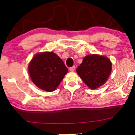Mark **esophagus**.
I'll list each match as a JSON object with an SVG mask.
<instances>
[{
	"label": "esophagus",
	"mask_w": 135,
	"mask_h": 135,
	"mask_svg": "<svg viewBox=\"0 0 135 135\" xmlns=\"http://www.w3.org/2000/svg\"><path fill=\"white\" fill-rule=\"evenodd\" d=\"M75 66H72V67L69 68L70 71H74V70H75Z\"/></svg>",
	"instance_id": "obj_1"
}]
</instances>
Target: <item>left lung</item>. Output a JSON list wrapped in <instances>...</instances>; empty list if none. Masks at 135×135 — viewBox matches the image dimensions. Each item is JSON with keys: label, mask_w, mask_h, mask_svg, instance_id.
Wrapping results in <instances>:
<instances>
[{"label": "left lung", "mask_w": 135, "mask_h": 135, "mask_svg": "<svg viewBox=\"0 0 135 135\" xmlns=\"http://www.w3.org/2000/svg\"><path fill=\"white\" fill-rule=\"evenodd\" d=\"M112 71V63L108 58L99 55H90L84 57L76 72L90 89L95 90L103 85Z\"/></svg>", "instance_id": "obj_1"}]
</instances>
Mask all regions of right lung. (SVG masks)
Here are the masks:
<instances>
[{
    "instance_id": "right-lung-1",
    "label": "right lung",
    "mask_w": 135,
    "mask_h": 135,
    "mask_svg": "<svg viewBox=\"0 0 135 135\" xmlns=\"http://www.w3.org/2000/svg\"><path fill=\"white\" fill-rule=\"evenodd\" d=\"M32 82L40 89L51 92L56 90L68 73L64 62L53 52L37 53L28 66Z\"/></svg>"
}]
</instances>
